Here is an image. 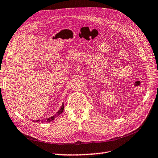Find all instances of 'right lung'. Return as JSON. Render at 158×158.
<instances>
[{"instance_id":"1","label":"right lung","mask_w":158,"mask_h":158,"mask_svg":"<svg viewBox=\"0 0 158 158\" xmlns=\"http://www.w3.org/2000/svg\"><path fill=\"white\" fill-rule=\"evenodd\" d=\"M64 110V103L62 104V106H61L60 110L58 111L57 112L56 114H55L54 116H52L51 117H49L48 118H44V119H42V120H33V122L35 123H46V122H51L55 118H56L57 116H59L60 114H61L63 112V111Z\"/></svg>"}]
</instances>
